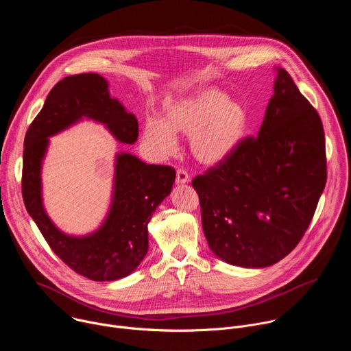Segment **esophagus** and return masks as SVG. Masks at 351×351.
<instances>
[{
    "mask_svg": "<svg viewBox=\"0 0 351 351\" xmlns=\"http://www.w3.org/2000/svg\"><path fill=\"white\" fill-rule=\"evenodd\" d=\"M189 179H190V176H189V173L184 169L180 168V169L176 171V183L183 184V183H187Z\"/></svg>",
    "mask_w": 351,
    "mask_h": 351,
    "instance_id": "1",
    "label": "esophagus"
}]
</instances>
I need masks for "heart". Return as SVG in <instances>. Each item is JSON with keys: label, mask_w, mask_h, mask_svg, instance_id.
Wrapping results in <instances>:
<instances>
[{"label": "heart", "mask_w": 351, "mask_h": 351, "mask_svg": "<svg viewBox=\"0 0 351 351\" xmlns=\"http://www.w3.org/2000/svg\"><path fill=\"white\" fill-rule=\"evenodd\" d=\"M248 115L243 104L215 87L203 88L171 104L165 119L145 122V140L158 153L176 147L173 132L190 136V152L202 164L214 165L228 158L245 134Z\"/></svg>", "instance_id": "obj_1"}]
</instances>
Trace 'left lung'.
I'll list each match as a JSON object with an SVG mask.
<instances>
[{
  "label": "left lung",
  "instance_id": "obj_1",
  "mask_svg": "<svg viewBox=\"0 0 351 351\" xmlns=\"http://www.w3.org/2000/svg\"><path fill=\"white\" fill-rule=\"evenodd\" d=\"M274 90L258 136L191 180L210 248L237 267H269L293 252L326 183L319 114L282 68Z\"/></svg>",
  "mask_w": 351,
  "mask_h": 351
}]
</instances>
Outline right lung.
Listing matches in <instances>:
<instances>
[{
	"mask_svg": "<svg viewBox=\"0 0 351 351\" xmlns=\"http://www.w3.org/2000/svg\"><path fill=\"white\" fill-rule=\"evenodd\" d=\"M107 87L106 79L97 73L68 76L58 82L26 132L22 167L25 207L49 248L72 271L95 282L125 278L138 267L148 250L147 223L171 193L176 176L169 165H147L132 154H119L114 202L101 228L86 237H71L48 219L41 204L40 183L47 137L87 117L106 123L122 143L137 140V119L110 97Z\"/></svg>",
	"mask_w": 351,
	"mask_h": 351,
	"instance_id": "obj_1",
	"label": "right lung"
}]
</instances>
